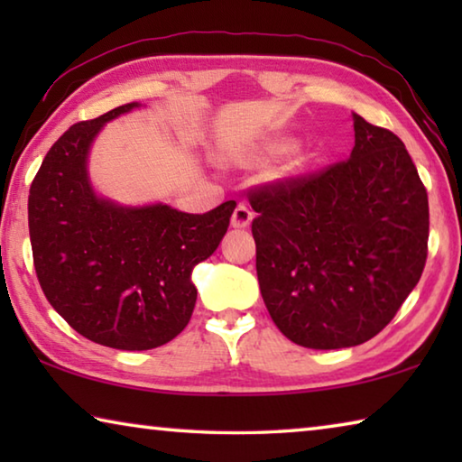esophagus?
<instances>
[{"mask_svg": "<svg viewBox=\"0 0 462 462\" xmlns=\"http://www.w3.org/2000/svg\"><path fill=\"white\" fill-rule=\"evenodd\" d=\"M253 209H250L248 206H245V203H238L236 209H234L232 214V226L234 228H246V226L253 222Z\"/></svg>", "mask_w": 462, "mask_h": 462, "instance_id": "obj_1", "label": "esophagus"}]
</instances>
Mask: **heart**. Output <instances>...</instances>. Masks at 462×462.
<instances>
[{"instance_id": "1", "label": "heart", "mask_w": 462, "mask_h": 462, "mask_svg": "<svg viewBox=\"0 0 462 462\" xmlns=\"http://www.w3.org/2000/svg\"><path fill=\"white\" fill-rule=\"evenodd\" d=\"M285 151H287L285 140H279V143H273V144L267 146V152L269 154H281V152H285ZM303 165H306V156L293 154V156H289V161L285 162L283 171H285V173H297V171L303 169Z\"/></svg>"}]
</instances>
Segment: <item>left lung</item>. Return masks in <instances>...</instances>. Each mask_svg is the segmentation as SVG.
<instances>
[{"label": "left lung", "mask_w": 462, "mask_h": 462, "mask_svg": "<svg viewBox=\"0 0 462 462\" xmlns=\"http://www.w3.org/2000/svg\"><path fill=\"white\" fill-rule=\"evenodd\" d=\"M348 159L256 185V275L273 322L306 348L371 340L418 285L428 193L393 132L353 114Z\"/></svg>", "instance_id": "left-lung-1"}]
</instances>
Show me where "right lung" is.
<instances>
[{
  "label": "right lung",
  "mask_w": 462,
  "mask_h": 462,
  "mask_svg": "<svg viewBox=\"0 0 462 462\" xmlns=\"http://www.w3.org/2000/svg\"><path fill=\"white\" fill-rule=\"evenodd\" d=\"M77 122L46 152L30 185L28 228L38 283L65 322L109 348L162 346L189 324L191 271L214 253L236 201L208 214L169 206L120 208L96 198L85 159L107 120Z\"/></svg>",
  "instance_id": "add662e5"
}]
</instances>
